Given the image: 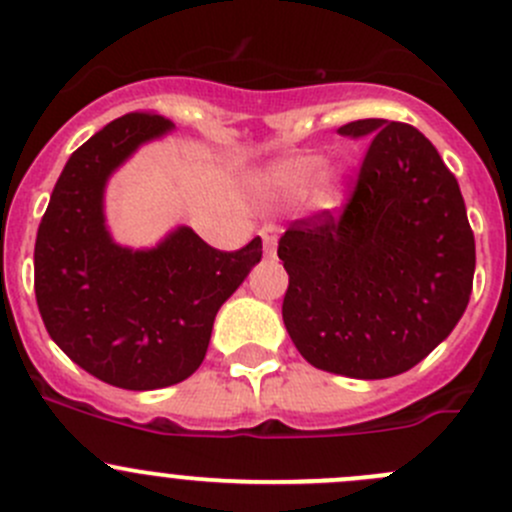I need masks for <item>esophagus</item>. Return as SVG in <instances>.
Masks as SVG:
<instances>
[{"label":"esophagus","mask_w":512,"mask_h":512,"mask_svg":"<svg viewBox=\"0 0 512 512\" xmlns=\"http://www.w3.org/2000/svg\"><path fill=\"white\" fill-rule=\"evenodd\" d=\"M260 237H262V245H265V250L272 252V250H275V245H277V237H280V230H277V225H272V223L262 225Z\"/></svg>","instance_id":"1"}]
</instances>
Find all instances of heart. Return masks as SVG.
I'll use <instances>...</instances> for the list:
<instances>
[{
  "label": "heart",
  "mask_w": 512,
  "mask_h": 512,
  "mask_svg": "<svg viewBox=\"0 0 512 512\" xmlns=\"http://www.w3.org/2000/svg\"><path fill=\"white\" fill-rule=\"evenodd\" d=\"M262 190L275 200H297L314 188V198L322 205L339 200V178L332 170H322L319 156H294L277 163L262 178Z\"/></svg>",
  "instance_id": "b5f03b06"
}]
</instances>
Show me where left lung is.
Masks as SVG:
<instances>
[{
	"label": "left lung",
	"mask_w": 512,
	"mask_h": 512,
	"mask_svg": "<svg viewBox=\"0 0 512 512\" xmlns=\"http://www.w3.org/2000/svg\"><path fill=\"white\" fill-rule=\"evenodd\" d=\"M339 133L369 138V148L342 213L294 220L280 237L282 319L317 369L389 379L463 317L476 240L456 175L418 128L361 118Z\"/></svg>",
	"instance_id": "8db88e82"
}]
</instances>
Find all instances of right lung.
<instances>
[{"instance_id": "1", "label": "right lung", "mask_w": 512, "mask_h": 512, "mask_svg": "<svg viewBox=\"0 0 512 512\" xmlns=\"http://www.w3.org/2000/svg\"><path fill=\"white\" fill-rule=\"evenodd\" d=\"M158 113H126L71 153L34 245V292L49 337L74 364L128 391L188 379L208 352L218 309L262 257L255 237L235 252L178 227L153 250L113 242L103 190L138 146L168 133Z\"/></svg>"}]
</instances>
